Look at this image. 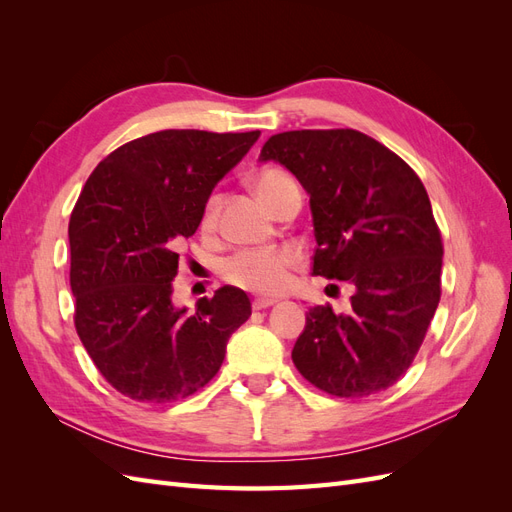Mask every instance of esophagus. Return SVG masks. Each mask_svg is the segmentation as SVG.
Wrapping results in <instances>:
<instances>
[{
  "instance_id": "1",
  "label": "esophagus",
  "mask_w": 512,
  "mask_h": 512,
  "mask_svg": "<svg viewBox=\"0 0 512 512\" xmlns=\"http://www.w3.org/2000/svg\"><path fill=\"white\" fill-rule=\"evenodd\" d=\"M275 303H277L275 299H267V297H260V299H254L252 307H254V309H267V307H271V305H275Z\"/></svg>"
}]
</instances>
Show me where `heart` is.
<instances>
[{"instance_id":"obj_1","label":"heart","mask_w":512,"mask_h":512,"mask_svg":"<svg viewBox=\"0 0 512 512\" xmlns=\"http://www.w3.org/2000/svg\"><path fill=\"white\" fill-rule=\"evenodd\" d=\"M252 188L260 196L262 203H265L273 213L280 207L282 200L297 190V183L282 168H262L252 177ZM220 194H211L203 209H200V230L209 235L218 226V215H220ZM294 265V252L280 247V250H247L230 256L224 267L222 275L224 280L232 286L243 288L247 292L256 294H277L288 286V271Z\"/></svg>"}]
</instances>
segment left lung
Returning a JSON list of instances; mask_svg holds the SVG:
<instances>
[{
  "mask_svg": "<svg viewBox=\"0 0 512 512\" xmlns=\"http://www.w3.org/2000/svg\"><path fill=\"white\" fill-rule=\"evenodd\" d=\"M260 160L284 164L309 194L312 273L354 286L348 314L309 309L294 365L335 397L389 389L412 365L442 292V235L423 181L350 128L273 134Z\"/></svg>",
  "mask_w": 512,
  "mask_h": 512,
  "instance_id": "8db88e82",
  "label": "left lung"
}]
</instances>
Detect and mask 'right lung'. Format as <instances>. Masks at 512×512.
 I'll use <instances>...</instances> for the list:
<instances>
[{
  "instance_id": "add662e5",
  "label": "right lung",
  "mask_w": 512,
  "mask_h": 512,
  "mask_svg": "<svg viewBox=\"0 0 512 512\" xmlns=\"http://www.w3.org/2000/svg\"><path fill=\"white\" fill-rule=\"evenodd\" d=\"M260 132L162 130L121 145L89 175L72 209L74 327L104 380L134 401L168 404L218 374L228 337L252 316L235 286L170 301L179 245L200 209Z\"/></svg>"
}]
</instances>
